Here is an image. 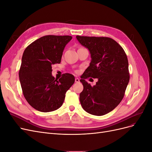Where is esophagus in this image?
<instances>
[{
    "label": "esophagus",
    "mask_w": 152,
    "mask_h": 152,
    "mask_svg": "<svg viewBox=\"0 0 152 152\" xmlns=\"http://www.w3.org/2000/svg\"><path fill=\"white\" fill-rule=\"evenodd\" d=\"M75 82H77V83H79V82H80V79H79V78H75Z\"/></svg>",
    "instance_id": "esophagus-1"
}]
</instances>
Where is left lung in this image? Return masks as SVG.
Masks as SVG:
<instances>
[{"label": "left lung", "mask_w": 152, "mask_h": 152, "mask_svg": "<svg viewBox=\"0 0 152 152\" xmlns=\"http://www.w3.org/2000/svg\"><path fill=\"white\" fill-rule=\"evenodd\" d=\"M76 37L89 49L92 58L80 80L84 86L80 94L81 105L87 113L103 115L116 108L125 94L130 78L127 55L121 45L110 37ZM89 77L99 79L95 86L85 80Z\"/></svg>", "instance_id": "left-lung-1"}]
</instances>
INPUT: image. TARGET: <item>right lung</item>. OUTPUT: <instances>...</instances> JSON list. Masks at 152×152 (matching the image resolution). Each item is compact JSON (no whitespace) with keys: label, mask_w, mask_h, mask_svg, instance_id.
I'll return each mask as SVG.
<instances>
[{"label":"right lung","mask_w":152,"mask_h":152,"mask_svg":"<svg viewBox=\"0 0 152 152\" xmlns=\"http://www.w3.org/2000/svg\"><path fill=\"white\" fill-rule=\"evenodd\" d=\"M70 35H45L26 47L19 70L23 94L32 107L42 112H53L61 107L66 91L75 82L70 73L59 79L52 76V66L60 63Z\"/></svg>","instance_id":"obj_1"}]
</instances>
